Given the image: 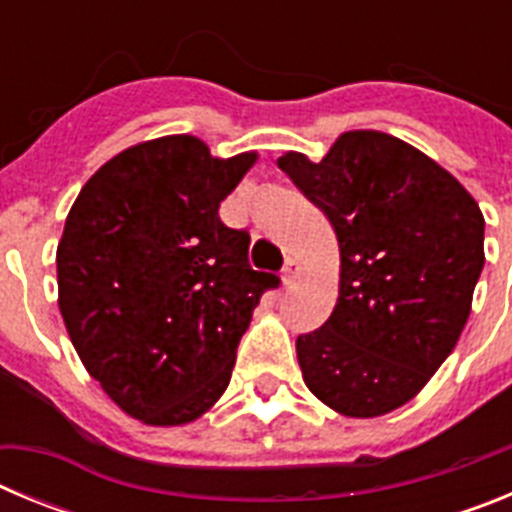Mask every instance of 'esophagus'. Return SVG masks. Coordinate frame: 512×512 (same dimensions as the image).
Wrapping results in <instances>:
<instances>
[{
    "instance_id": "obj_1",
    "label": "esophagus",
    "mask_w": 512,
    "mask_h": 512,
    "mask_svg": "<svg viewBox=\"0 0 512 512\" xmlns=\"http://www.w3.org/2000/svg\"><path fill=\"white\" fill-rule=\"evenodd\" d=\"M302 271H305V266H302L300 259H287V264H284V271H282V282L287 284V287H292V284L297 282V279L302 277Z\"/></svg>"
}]
</instances>
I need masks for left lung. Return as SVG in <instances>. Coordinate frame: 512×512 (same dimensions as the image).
<instances>
[{"label":"left lung","mask_w":512,"mask_h":512,"mask_svg":"<svg viewBox=\"0 0 512 512\" xmlns=\"http://www.w3.org/2000/svg\"><path fill=\"white\" fill-rule=\"evenodd\" d=\"M279 169L330 220L338 300L297 338L307 390L346 418H379L423 390L454 351L485 266V217L433 158L395 135L348 130Z\"/></svg>","instance_id":"obj_1"}]
</instances>
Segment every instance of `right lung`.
<instances>
[{"label": "right lung", "instance_id": "1", "mask_svg": "<svg viewBox=\"0 0 512 512\" xmlns=\"http://www.w3.org/2000/svg\"><path fill=\"white\" fill-rule=\"evenodd\" d=\"M256 153L194 135L125 148L81 187L56 251L58 307L87 372L122 413L184 425L220 400L253 307L277 274L248 264L220 202Z\"/></svg>", "mask_w": 512, "mask_h": 512}]
</instances>
